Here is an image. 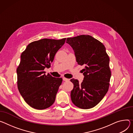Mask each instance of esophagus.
<instances>
[{
	"instance_id": "esophagus-1",
	"label": "esophagus",
	"mask_w": 133,
	"mask_h": 133,
	"mask_svg": "<svg viewBox=\"0 0 133 133\" xmlns=\"http://www.w3.org/2000/svg\"><path fill=\"white\" fill-rule=\"evenodd\" d=\"M63 81H68L69 80V79L67 78H65V77H63Z\"/></svg>"
}]
</instances>
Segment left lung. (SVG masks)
<instances>
[{
    "label": "left lung",
    "instance_id": "8db88e82",
    "mask_svg": "<svg viewBox=\"0 0 133 133\" xmlns=\"http://www.w3.org/2000/svg\"><path fill=\"white\" fill-rule=\"evenodd\" d=\"M66 43L73 49L77 64L85 65L81 83L77 79H70L74 84L71 101L79 108H92L102 100L109 87V57L104 45L89 35L68 38Z\"/></svg>",
    "mask_w": 133,
    "mask_h": 133
}]
</instances>
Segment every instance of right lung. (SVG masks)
Returning <instances> with one entry per match:
<instances>
[{
	"label": "right lung",
	"instance_id": "obj_1",
	"mask_svg": "<svg viewBox=\"0 0 133 133\" xmlns=\"http://www.w3.org/2000/svg\"><path fill=\"white\" fill-rule=\"evenodd\" d=\"M60 40L43 39L28 45L17 68V87L25 101L33 108L43 110L54 103L63 79L45 74L55 56L65 43Z\"/></svg>",
	"mask_w": 133,
	"mask_h": 133
}]
</instances>
